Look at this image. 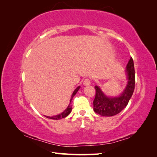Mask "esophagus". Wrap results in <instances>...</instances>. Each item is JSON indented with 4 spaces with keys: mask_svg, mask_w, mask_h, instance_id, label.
<instances>
[{
    "mask_svg": "<svg viewBox=\"0 0 157 157\" xmlns=\"http://www.w3.org/2000/svg\"><path fill=\"white\" fill-rule=\"evenodd\" d=\"M90 83H91V81H90V79L89 78H86V79H84V84L85 86H88V85L90 84Z\"/></svg>",
    "mask_w": 157,
    "mask_h": 157,
    "instance_id": "esophagus-1",
    "label": "esophagus"
}]
</instances>
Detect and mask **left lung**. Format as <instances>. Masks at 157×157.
I'll return each mask as SVG.
<instances>
[{"label": "left lung", "mask_w": 157, "mask_h": 157, "mask_svg": "<svg viewBox=\"0 0 157 157\" xmlns=\"http://www.w3.org/2000/svg\"><path fill=\"white\" fill-rule=\"evenodd\" d=\"M128 84L126 88L119 97L109 98L105 96L98 86H95L96 95L93 105L94 111L101 116L111 117L118 114L128 105L135 88V69L132 57L126 66Z\"/></svg>", "instance_id": "1"}]
</instances>
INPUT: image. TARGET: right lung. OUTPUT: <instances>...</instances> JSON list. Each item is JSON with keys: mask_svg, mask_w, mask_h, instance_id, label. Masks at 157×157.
<instances>
[{"mask_svg": "<svg viewBox=\"0 0 157 157\" xmlns=\"http://www.w3.org/2000/svg\"><path fill=\"white\" fill-rule=\"evenodd\" d=\"M79 88H80V86H78V87L75 90L74 92H73L72 96H71V100H70L69 105V106H67V108L64 111H63L62 113H61V114H60V115H56V116H53V117L45 116L46 117H47V118H48V119H59L65 118V117H66L67 116H68L69 113H71V101H72V99H73V97L76 94V93L78 92V91L79 90Z\"/></svg>", "mask_w": 157, "mask_h": 157, "instance_id": "obj_1", "label": "right lung"}]
</instances>
